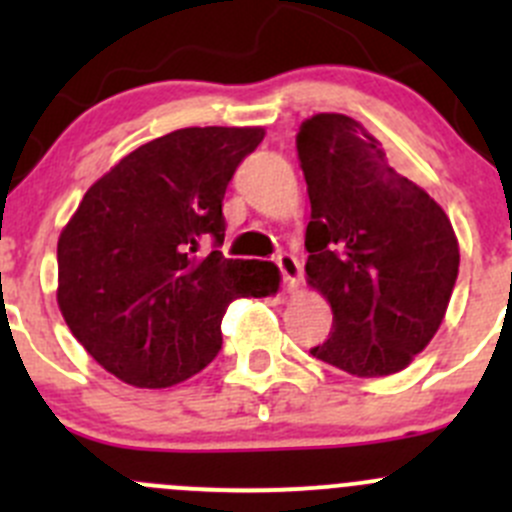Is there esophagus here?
I'll list each match as a JSON object with an SVG mask.
<instances>
[{
  "label": "esophagus",
  "mask_w": 512,
  "mask_h": 512,
  "mask_svg": "<svg viewBox=\"0 0 512 512\" xmlns=\"http://www.w3.org/2000/svg\"><path fill=\"white\" fill-rule=\"evenodd\" d=\"M277 267H280L282 280H285V290L297 292V287H300V277H302L300 260H297L295 255H290V252H280V255H277Z\"/></svg>",
  "instance_id": "34e87169"
}]
</instances>
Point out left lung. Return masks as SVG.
Listing matches in <instances>:
<instances>
[{"mask_svg":"<svg viewBox=\"0 0 512 512\" xmlns=\"http://www.w3.org/2000/svg\"><path fill=\"white\" fill-rule=\"evenodd\" d=\"M297 157L312 207L307 285L332 310V335L312 357L355 377L405 370L438 332L458 280L450 217L347 114L305 119Z\"/></svg>","mask_w":512,"mask_h":512,"instance_id":"obj_1","label":"left lung"}]
</instances>
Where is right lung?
Instances as JSON below:
<instances>
[{
  "mask_svg": "<svg viewBox=\"0 0 512 512\" xmlns=\"http://www.w3.org/2000/svg\"><path fill=\"white\" fill-rule=\"evenodd\" d=\"M262 127H185L137 147L87 190L57 242V305L72 335L132 388L205 370L237 297L280 290L272 262L197 255L222 245V200Z\"/></svg>",
  "mask_w": 512,
  "mask_h": 512,
  "instance_id": "add662e5",
  "label": "right lung"
}]
</instances>
